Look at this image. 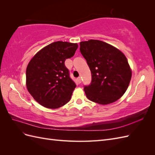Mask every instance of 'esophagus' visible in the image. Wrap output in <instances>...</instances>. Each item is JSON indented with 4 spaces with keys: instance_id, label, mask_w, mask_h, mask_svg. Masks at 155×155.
<instances>
[{
    "instance_id": "1",
    "label": "esophagus",
    "mask_w": 155,
    "mask_h": 155,
    "mask_svg": "<svg viewBox=\"0 0 155 155\" xmlns=\"http://www.w3.org/2000/svg\"><path fill=\"white\" fill-rule=\"evenodd\" d=\"M77 81H78V82L79 83H81V78H80V77L78 78H77Z\"/></svg>"
}]
</instances>
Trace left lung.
<instances>
[{
  "label": "left lung",
  "mask_w": 155,
  "mask_h": 155,
  "mask_svg": "<svg viewBox=\"0 0 155 155\" xmlns=\"http://www.w3.org/2000/svg\"><path fill=\"white\" fill-rule=\"evenodd\" d=\"M79 45L92 74L91 85L84 87L88 99L100 105L119 100L132 77V70L124 54L99 40L82 41Z\"/></svg>",
  "instance_id": "8db88e82"
}]
</instances>
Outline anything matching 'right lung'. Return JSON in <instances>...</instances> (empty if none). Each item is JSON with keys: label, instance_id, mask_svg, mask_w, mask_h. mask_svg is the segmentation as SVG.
I'll use <instances>...</instances> for the list:
<instances>
[{"label": "right lung", "instance_id": "right-lung-1", "mask_svg": "<svg viewBox=\"0 0 155 155\" xmlns=\"http://www.w3.org/2000/svg\"><path fill=\"white\" fill-rule=\"evenodd\" d=\"M77 43L56 41L31 58L26 72L28 91L40 105L58 109L70 101L76 85L69 76L65 60L73 57Z\"/></svg>", "mask_w": 155, "mask_h": 155}]
</instances>
